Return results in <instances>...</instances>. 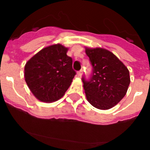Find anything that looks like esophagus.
Returning a JSON list of instances; mask_svg holds the SVG:
<instances>
[{"mask_svg":"<svg viewBox=\"0 0 150 150\" xmlns=\"http://www.w3.org/2000/svg\"><path fill=\"white\" fill-rule=\"evenodd\" d=\"M82 74H83V70H80V71H78V72H77V76H81Z\"/></svg>","mask_w":150,"mask_h":150,"instance_id":"34e87169","label":"esophagus"}]
</instances>
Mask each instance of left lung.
<instances>
[{"label": "left lung", "mask_w": 150, "mask_h": 150, "mask_svg": "<svg viewBox=\"0 0 150 150\" xmlns=\"http://www.w3.org/2000/svg\"><path fill=\"white\" fill-rule=\"evenodd\" d=\"M93 73L89 81L83 78L87 100L99 110H109L126 95L130 84L129 71L109 50L86 47Z\"/></svg>", "instance_id": "obj_1"}]
</instances>
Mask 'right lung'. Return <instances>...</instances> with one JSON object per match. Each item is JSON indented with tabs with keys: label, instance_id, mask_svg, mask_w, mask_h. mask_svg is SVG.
<instances>
[{
	"label": "right lung",
	"instance_id": "add662e5",
	"mask_svg": "<svg viewBox=\"0 0 150 150\" xmlns=\"http://www.w3.org/2000/svg\"><path fill=\"white\" fill-rule=\"evenodd\" d=\"M68 48L60 43L42 49L25 65V79L29 89L37 99L52 103L63 97L76 72L73 61L67 55Z\"/></svg>",
	"mask_w": 150,
	"mask_h": 150
}]
</instances>
